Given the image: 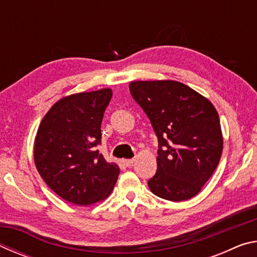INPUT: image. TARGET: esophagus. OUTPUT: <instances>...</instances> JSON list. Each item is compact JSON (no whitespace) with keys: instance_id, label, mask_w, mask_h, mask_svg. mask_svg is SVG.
I'll return each mask as SVG.
<instances>
[{"instance_id":"34e87169","label":"esophagus","mask_w":257,"mask_h":257,"mask_svg":"<svg viewBox=\"0 0 257 257\" xmlns=\"http://www.w3.org/2000/svg\"><path fill=\"white\" fill-rule=\"evenodd\" d=\"M134 159H127V160H122V164L124 167H130L134 163Z\"/></svg>"}]
</instances>
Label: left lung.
Masks as SVG:
<instances>
[{
    "label": "left lung",
    "mask_w": 257,
    "mask_h": 257,
    "mask_svg": "<svg viewBox=\"0 0 257 257\" xmlns=\"http://www.w3.org/2000/svg\"><path fill=\"white\" fill-rule=\"evenodd\" d=\"M129 89L158 137V170L147 181L151 191L172 202L194 197L213 175L222 154L215 107L178 81H134Z\"/></svg>",
    "instance_id": "obj_1"
}]
</instances>
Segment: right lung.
I'll use <instances>...</instances> for the list:
<instances>
[{
  "instance_id": "1",
  "label": "right lung",
  "mask_w": 257,
  "mask_h": 257,
  "mask_svg": "<svg viewBox=\"0 0 257 257\" xmlns=\"http://www.w3.org/2000/svg\"><path fill=\"white\" fill-rule=\"evenodd\" d=\"M112 90L70 95L43 118L35 139L34 159L46 185L66 201L90 205L111 194L119 168L99 153L101 124Z\"/></svg>"
}]
</instances>
